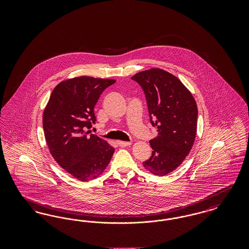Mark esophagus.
<instances>
[{"instance_id": "obj_1", "label": "esophagus", "mask_w": 249, "mask_h": 249, "mask_svg": "<svg viewBox=\"0 0 249 249\" xmlns=\"http://www.w3.org/2000/svg\"><path fill=\"white\" fill-rule=\"evenodd\" d=\"M118 144L121 147H125V146H129L131 144L130 142H124V141H118Z\"/></svg>"}]
</instances>
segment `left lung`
<instances>
[{
    "instance_id": "obj_1",
    "label": "left lung",
    "mask_w": 249,
    "mask_h": 249,
    "mask_svg": "<svg viewBox=\"0 0 249 249\" xmlns=\"http://www.w3.org/2000/svg\"><path fill=\"white\" fill-rule=\"evenodd\" d=\"M131 79L142 88L150 123L158 131L149 141L152 155L142 164L150 173L163 177L190 153L196 137L197 105L178 77L164 70L140 71Z\"/></svg>"
}]
</instances>
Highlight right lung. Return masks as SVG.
Segmentation results:
<instances>
[{
  "label": "right lung",
  "mask_w": 249,
  "mask_h": 249,
  "mask_svg": "<svg viewBox=\"0 0 249 249\" xmlns=\"http://www.w3.org/2000/svg\"><path fill=\"white\" fill-rule=\"evenodd\" d=\"M116 80L80 76L59 83L44 111L43 127L55 160L80 181L100 176L115 148L90 132L94 107L103 91Z\"/></svg>",
  "instance_id": "1"
}]
</instances>
